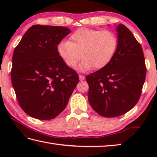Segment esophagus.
Listing matches in <instances>:
<instances>
[{
  "mask_svg": "<svg viewBox=\"0 0 157 157\" xmlns=\"http://www.w3.org/2000/svg\"><path fill=\"white\" fill-rule=\"evenodd\" d=\"M79 80L82 81V80H84V79H85V77H84V75L79 74Z\"/></svg>",
  "mask_w": 157,
  "mask_h": 157,
  "instance_id": "esophagus-1",
  "label": "esophagus"
}]
</instances>
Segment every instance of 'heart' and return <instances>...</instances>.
Returning a JSON list of instances; mask_svg holds the SVG:
<instances>
[{
  "instance_id": "obj_1",
  "label": "heart",
  "mask_w": 157,
  "mask_h": 157,
  "mask_svg": "<svg viewBox=\"0 0 157 157\" xmlns=\"http://www.w3.org/2000/svg\"><path fill=\"white\" fill-rule=\"evenodd\" d=\"M118 46V39L109 29L80 28L70 36L67 42L58 46L60 57L69 67H75L83 60L79 69L88 71L105 67L114 56Z\"/></svg>"
}]
</instances>
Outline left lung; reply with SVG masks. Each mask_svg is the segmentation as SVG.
I'll list each match as a JSON object with an SVG mask.
<instances>
[{
	"label": "left lung",
	"mask_w": 157,
	"mask_h": 157,
	"mask_svg": "<svg viewBox=\"0 0 157 157\" xmlns=\"http://www.w3.org/2000/svg\"><path fill=\"white\" fill-rule=\"evenodd\" d=\"M118 46L105 67L86 76L88 101L100 115L115 117L131 110L140 97L146 68L140 44L123 24L117 28Z\"/></svg>",
	"instance_id": "obj_1"
}]
</instances>
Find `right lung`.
I'll list each match as a JSON object with an SVG mask.
<instances>
[{"label":"right lung","instance_id":"1","mask_svg":"<svg viewBox=\"0 0 157 157\" xmlns=\"http://www.w3.org/2000/svg\"><path fill=\"white\" fill-rule=\"evenodd\" d=\"M62 26L34 25L16 46L11 78L19 106L40 120L55 118L66 107L79 76L60 57L57 46L70 33Z\"/></svg>","mask_w":157,"mask_h":157}]
</instances>
